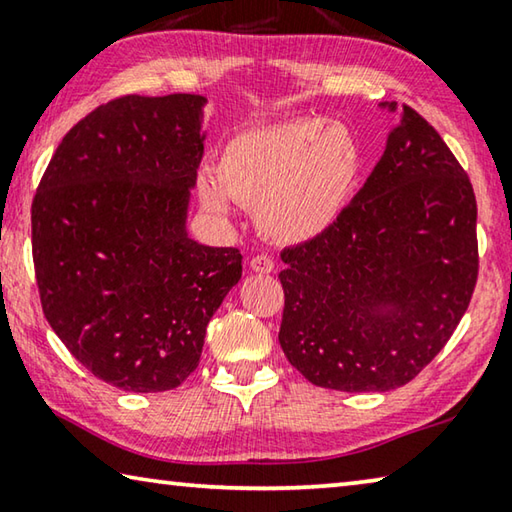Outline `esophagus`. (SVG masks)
I'll return each mask as SVG.
<instances>
[{
    "instance_id": "34e87169",
    "label": "esophagus",
    "mask_w": 512,
    "mask_h": 512,
    "mask_svg": "<svg viewBox=\"0 0 512 512\" xmlns=\"http://www.w3.org/2000/svg\"><path fill=\"white\" fill-rule=\"evenodd\" d=\"M250 268H253L255 273H273V259L266 257V255H255L253 259H250Z\"/></svg>"
}]
</instances>
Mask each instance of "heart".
<instances>
[{
  "label": "heart",
  "mask_w": 512,
  "mask_h": 512,
  "mask_svg": "<svg viewBox=\"0 0 512 512\" xmlns=\"http://www.w3.org/2000/svg\"><path fill=\"white\" fill-rule=\"evenodd\" d=\"M359 173V146L339 121L293 119L228 140L216 178H198L212 212L230 198L255 210L259 230L282 244H302L336 221Z\"/></svg>",
  "instance_id": "heart-1"
}]
</instances>
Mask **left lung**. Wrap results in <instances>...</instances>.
<instances>
[{"instance_id":"obj_1","label":"left lung","mask_w":512,"mask_h":512,"mask_svg":"<svg viewBox=\"0 0 512 512\" xmlns=\"http://www.w3.org/2000/svg\"><path fill=\"white\" fill-rule=\"evenodd\" d=\"M282 262L277 339L302 377L345 393L409 384L445 348L476 287L470 178L436 128L402 106L366 185Z\"/></svg>"}]
</instances>
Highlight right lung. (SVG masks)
<instances>
[{"label": "right lung", "instance_id": "obj_1", "mask_svg": "<svg viewBox=\"0 0 512 512\" xmlns=\"http://www.w3.org/2000/svg\"><path fill=\"white\" fill-rule=\"evenodd\" d=\"M203 106L201 94L103 103L63 137L33 196L45 318L81 366L124 391L183 384L241 277L237 248L187 237Z\"/></svg>", "mask_w": 512, "mask_h": 512}]
</instances>
